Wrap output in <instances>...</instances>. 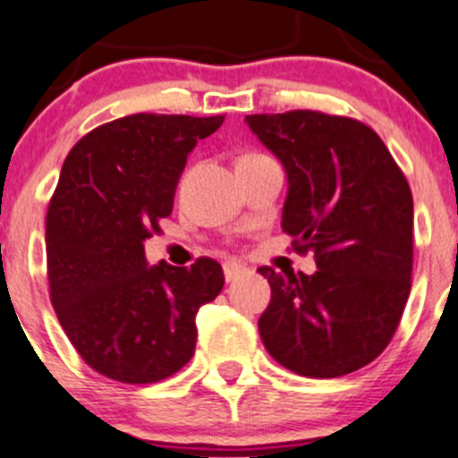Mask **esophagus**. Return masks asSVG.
Here are the masks:
<instances>
[{
    "label": "esophagus",
    "instance_id": "1",
    "mask_svg": "<svg viewBox=\"0 0 458 458\" xmlns=\"http://www.w3.org/2000/svg\"><path fill=\"white\" fill-rule=\"evenodd\" d=\"M247 269L242 267L241 263H225V278L226 281H233V278H238L241 274H245Z\"/></svg>",
    "mask_w": 458,
    "mask_h": 458
}]
</instances>
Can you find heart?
<instances>
[{"mask_svg": "<svg viewBox=\"0 0 458 458\" xmlns=\"http://www.w3.org/2000/svg\"><path fill=\"white\" fill-rule=\"evenodd\" d=\"M245 157H247V155H245Z\"/></svg>", "mask_w": 458, "mask_h": 458, "instance_id": "b5f03b06", "label": "heart"}]
</instances>
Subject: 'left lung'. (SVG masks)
I'll return each mask as SVG.
<instances>
[{
    "label": "left lung",
    "mask_w": 458,
    "mask_h": 458,
    "mask_svg": "<svg viewBox=\"0 0 458 458\" xmlns=\"http://www.w3.org/2000/svg\"><path fill=\"white\" fill-rule=\"evenodd\" d=\"M247 125L287 175L283 232L317 272L260 267L272 287L259 330L281 367L339 377L386 348L411 290L413 199L403 171L369 125L294 110Z\"/></svg>",
    "instance_id": "left-lung-1"
}]
</instances>
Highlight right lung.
<instances>
[{"mask_svg":"<svg viewBox=\"0 0 458 458\" xmlns=\"http://www.w3.org/2000/svg\"><path fill=\"white\" fill-rule=\"evenodd\" d=\"M222 121L123 116L85 134L64 159L47 211L51 303L101 376L150 385L193 357L195 315L225 285L220 263L148 265L143 241L171 216L189 152Z\"/></svg>","mask_w":458,"mask_h":458,"instance_id":"right-lung-1","label":"right lung"}]
</instances>
